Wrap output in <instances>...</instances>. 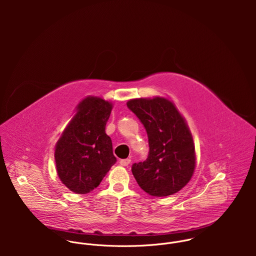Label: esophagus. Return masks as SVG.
Instances as JSON below:
<instances>
[{"mask_svg": "<svg viewBox=\"0 0 256 256\" xmlns=\"http://www.w3.org/2000/svg\"><path fill=\"white\" fill-rule=\"evenodd\" d=\"M131 162V160L130 158H124V160H120V162H119V164H121V166H129V164Z\"/></svg>", "mask_w": 256, "mask_h": 256, "instance_id": "34e87169", "label": "esophagus"}]
</instances>
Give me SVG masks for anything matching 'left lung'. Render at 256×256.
I'll use <instances>...</instances> for the list:
<instances>
[{
	"label": "left lung",
	"mask_w": 256,
	"mask_h": 256,
	"mask_svg": "<svg viewBox=\"0 0 256 256\" xmlns=\"http://www.w3.org/2000/svg\"><path fill=\"white\" fill-rule=\"evenodd\" d=\"M128 108L146 129L150 152L146 160L134 164L132 174L150 196L172 195L189 182L195 170V146L185 119L164 98H136Z\"/></svg>",
	"instance_id": "1"
}]
</instances>
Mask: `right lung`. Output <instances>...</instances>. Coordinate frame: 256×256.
I'll list each match as a JSON object with an SVG mask.
<instances>
[{
	"label": "right lung",
	"mask_w": 256,
	"mask_h": 256,
	"mask_svg": "<svg viewBox=\"0 0 256 256\" xmlns=\"http://www.w3.org/2000/svg\"><path fill=\"white\" fill-rule=\"evenodd\" d=\"M112 104L100 98L88 96L55 146V162L60 180L76 194L96 188L116 162L112 142L106 133Z\"/></svg>",
	"instance_id": "add662e5"
}]
</instances>
